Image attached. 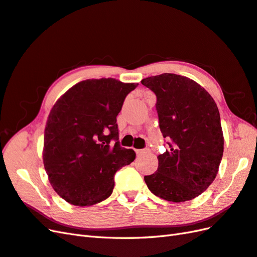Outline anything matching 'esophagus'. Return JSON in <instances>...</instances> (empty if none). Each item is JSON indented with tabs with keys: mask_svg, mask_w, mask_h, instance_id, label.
<instances>
[{
	"mask_svg": "<svg viewBox=\"0 0 257 257\" xmlns=\"http://www.w3.org/2000/svg\"><path fill=\"white\" fill-rule=\"evenodd\" d=\"M136 153H137L138 156H140V155H142L143 153H146V151H144V150H136Z\"/></svg>",
	"mask_w": 257,
	"mask_h": 257,
	"instance_id": "esophagus-1",
	"label": "esophagus"
}]
</instances>
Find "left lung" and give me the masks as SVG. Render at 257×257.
I'll list each match as a JSON object with an SVG mask.
<instances>
[{"mask_svg": "<svg viewBox=\"0 0 257 257\" xmlns=\"http://www.w3.org/2000/svg\"><path fill=\"white\" fill-rule=\"evenodd\" d=\"M141 83L155 93L160 128L170 140L166 152L157 156L159 168L144 181L161 199L193 200L214 181L222 159L218 107L205 89L185 76L166 72Z\"/></svg>", "mask_w": 257, "mask_h": 257, "instance_id": "1", "label": "left lung"}]
</instances>
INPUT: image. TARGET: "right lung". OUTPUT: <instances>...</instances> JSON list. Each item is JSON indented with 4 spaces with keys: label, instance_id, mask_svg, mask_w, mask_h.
<instances>
[{
    "label": "right lung",
    "instance_id": "right-lung-1",
    "mask_svg": "<svg viewBox=\"0 0 257 257\" xmlns=\"http://www.w3.org/2000/svg\"><path fill=\"white\" fill-rule=\"evenodd\" d=\"M139 83L113 78L75 84L52 107L44 129L43 164L62 199L76 206L100 203L113 192L114 175L136 159L118 141L116 117Z\"/></svg>",
    "mask_w": 257,
    "mask_h": 257
}]
</instances>
